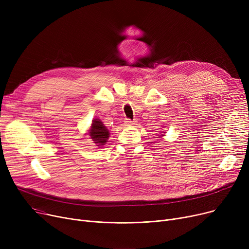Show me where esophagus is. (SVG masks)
I'll list each match as a JSON object with an SVG mask.
<instances>
[{
  "label": "esophagus",
  "instance_id": "1",
  "mask_svg": "<svg viewBox=\"0 0 249 249\" xmlns=\"http://www.w3.org/2000/svg\"><path fill=\"white\" fill-rule=\"evenodd\" d=\"M124 123H125V125H126V126H131V125H134V124H135L133 121L129 120V119H126V120L124 121Z\"/></svg>",
  "mask_w": 249,
  "mask_h": 249
}]
</instances>
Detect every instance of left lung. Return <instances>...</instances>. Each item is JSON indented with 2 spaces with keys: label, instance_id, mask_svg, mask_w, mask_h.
I'll use <instances>...</instances> for the list:
<instances>
[{
  "label": "left lung",
  "instance_id": "obj_1",
  "mask_svg": "<svg viewBox=\"0 0 249 249\" xmlns=\"http://www.w3.org/2000/svg\"><path fill=\"white\" fill-rule=\"evenodd\" d=\"M165 133H166V132H165V131H163V132H161V134H160V136H159V138H160V139H162V138H161V137H163V136H164V134H165Z\"/></svg>",
  "mask_w": 249,
  "mask_h": 249
}]
</instances>
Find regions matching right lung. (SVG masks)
<instances>
[{
    "instance_id": "1",
    "label": "right lung",
    "mask_w": 249,
    "mask_h": 249,
    "mask_svg": "<svg viewBox=\"0 0 249 249\" xmlns=\"http://www.w3.org/2000/svg\"><path fill=\"white\" fill-rule=\"evenodd\" d=\"M87 135L96 143L97 146L103 147L106 142H108V139L110 137V132L107 129V127L103 124V122L95 118V119L91 120V124L89 126V129L88 130Z\"/></svg>"
}]
</instances>
